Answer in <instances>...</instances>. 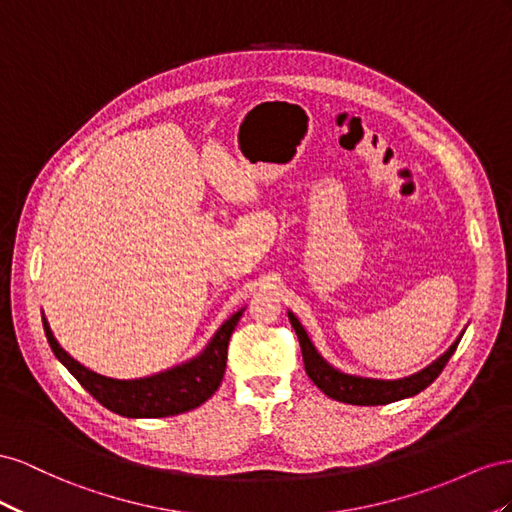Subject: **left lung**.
Wrapping results in <instances>:
<instances>
[{"instance_id": "1", "label": "left lung", "mask_w": 512, "mask_h": 512, "mask_svg": "<svg viewBox=\"0 0 512 512\" xmlns=\"http://www.w3.org/2000/svg\"><path fill=\"white\" fill-rule=\"evenodd\" d=\"M287 317L298 334L306 375H309L311 382L321 392L328 394L330 399L349 403V405H386V403L414 397V394H418L420 390H425L429 384L435 382V377L442 373L450 356L455 354V349L465 332L463 328L459 337L455 339V343H452L440 358H435L431 364H427L425 369H420L412 375L397 377V379H384V377H369V375L347 373L337 369L317 352V347L313 345L309 332H306L304 326L300 324V319L291 311H287Z\"/></svg>"}]
</instances>
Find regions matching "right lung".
Here are the masks:
<instances>
[{"mask_svg": "<svg viewBox=\"0 0 512 512\" xmlns=\"http://www.w3.org/2000/svg\"><path fill=\"white\" fill-rule=\"evenodd\" d=\"M244 309L246 306L229 315L197 356L165 371L133 379L107 377L87 369L57 343L45 313H42V326H45L47 341L55 358L107 410L126 418H165L195 410L221 386L227 367V345Z\"/></svg>", "mask_w": 512, "mask_h": 512, "instance_id": "right-lung-1", "label": "right lung"}]
</instances>
